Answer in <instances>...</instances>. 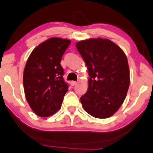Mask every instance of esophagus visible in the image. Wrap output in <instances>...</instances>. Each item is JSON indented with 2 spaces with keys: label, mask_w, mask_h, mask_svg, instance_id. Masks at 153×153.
Returning <instances> with one entry per match:
<instances>
[{
  "label": "esophagus",
  "mask_w": 153,
  "mask_h": 153,
  "mask_svg": "<svg viewBox=\"0 0 153 153\" xmlns=\"http://www.w3.org/2000/svg\"><path fill=\"white\" fill-rule=\"evenodd\" d=\"M71 85L72 86H75V85H77V82H75V81H72L71 82Z\"/></svg>",
  "instance_id": "34e87169"
}]
</instances>
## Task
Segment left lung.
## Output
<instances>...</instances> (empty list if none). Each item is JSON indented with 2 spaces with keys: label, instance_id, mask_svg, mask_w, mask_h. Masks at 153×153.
Wrapping results in <instances>:
<instances>
[{
  "label": "left lung",
  "instance_id": "obj_1",
  "mask_svg": "<svg viewBox=\"0 0 153 153\" xmlns=\"http://www.w3.org/2000/svg\"><path fill=\"white\" fill-rule=\"evenodd\" d=\"M76 47L90 76L88 91L80 98L84 109L94 117H109L123 104L128 90L127 57L109 39H87Z\"/></svg>",
  "mask_w": 153,
  "mask_h": 153
}]
</instances>
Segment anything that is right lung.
<instances>
[{"label": "right lung", "instance_id": "right-lung-1", "mask_svg": "<svg viewBox=\"0 0 153 153\" xmlns=\"http://www.w3.org/2000/svg\"><path fill=\"white\" fill-rule=\"evenodd\" d=\"M68 39L51 38L32 51L26 63L23 85L26 99L38 116L45 117L60 109L68 84L63 79L60 65Z\"/></svg>", "mask_w": 153, "mask_h": 153}]
</instances>
